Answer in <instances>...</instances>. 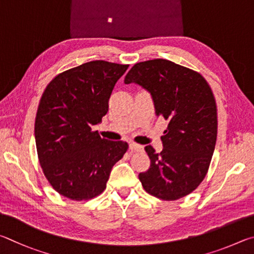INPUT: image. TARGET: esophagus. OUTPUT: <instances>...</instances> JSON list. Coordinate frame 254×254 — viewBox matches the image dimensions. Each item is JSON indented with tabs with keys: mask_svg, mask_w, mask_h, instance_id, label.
Segmentation results:
<instances>
[{
	"mask_svg": "<svg viewBox=\"0 0 254 254\" xmlns=\"http://www.w3.org/2000/svg\"><path fill=\"white\" fill-rule=\"evenodd\" d=\"M129 148L131 150H134V152H141V150L144 149V147L139 144H136L134 143V141H131V143L129 144Z\"/></svg>",
	"mask_w": 254,
	"mask_h": 254,
	"instance_id": "esophagus-1",
	"label": "esophagus"
}]
</instances>
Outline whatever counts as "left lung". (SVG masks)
Masks as SVG:
<instances>
[{
  "label": "left lung",
  "instance_id": "obj_1",
  "mask_svg": "<svg viewBox=\"0 0 254 254\" xmlns=\"http://www.w3.org/2000/svg\"><path fill=\"white\" fill-rule=\"evenodd\" d=\"M131 82L152 95L155 113L168 122L162 152L145 147L150 167L139 174L141 185L165 201L184 197L202 183L214 153L217 113L211 87L196 71L165 59L136 64L125 77V83Z\"/></svg>",
  "mask_w": 254,
  "mask_h": 254
}]
</instances>
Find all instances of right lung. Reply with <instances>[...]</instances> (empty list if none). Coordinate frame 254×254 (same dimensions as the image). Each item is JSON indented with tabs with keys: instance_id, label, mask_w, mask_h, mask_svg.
<instances>
[{
	"instance_id": "1",
	"label": "right lung",
	"mask_w": 254,
	"mask_h": 254,
	"mask_svg": "<svg viewBox=\"0 0 254 254\" xmlns=\"http://www.w3.org/2000/svg\"><path fill=\"white\" fill-rule=\"evenodd\" d=\"M128 66L86 62L58 74L44 90L35 117V145L44 176L62 196H98L127 152L126 141L101 138L91 128L108 111L113 89Z\"/></svg>"
}]
</instances>
